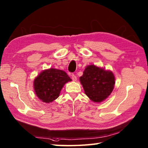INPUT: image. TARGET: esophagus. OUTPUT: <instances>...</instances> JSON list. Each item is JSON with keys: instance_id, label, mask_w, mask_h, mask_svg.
I'll use <instances>...</instances> for the list:
<instances>
[{"instance_id": "esophagus-1", "label": "esophagus", "mask_w": 148, "mask_h": 148, "mask_svg": "<svg viewBox=\"0 0 148 148\" xmlns=\"http://www.w3.org/2000/svg\"><path fill=\"white\" fill-rule=\"evenodd\" d=\"M72 80H73V81H76L77 80V77L75 76L74 74H72Z\"/></svg>"}]
</instances>
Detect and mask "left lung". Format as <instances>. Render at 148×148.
Returning <instances> with one entry per match:
<instances>
[{
	"label": "left lung",
	"mask_w": 148,
	"mask_h": 148,
	"mask_svg": "<svg viewBox=\"0 0 148 148\" xmlns=\"http://www.w3.org/2000/svg\"><path fill=\"white\" fill-rule=\"evenodd\" d=\"M79 80L85 93L95 102L104 101L111 94L115 85L113 72L93 64L86 66Z\"/></svg>",
	"instance_id": "8db88e82"
}]
</instances>
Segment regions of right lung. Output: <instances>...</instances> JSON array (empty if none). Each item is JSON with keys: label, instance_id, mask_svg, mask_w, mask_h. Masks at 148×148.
<instances>
[{"label": "right lung", "instance_id": "obj_1", "mask_svg": "<svg viewBox=\"0 0 148 148\" xmlns=\"http://www.w3.org/2000/svg\"><path fill=\"white\" fill-rule=\"evenodd\" d=\"M71 80L61 70H44L34 80V92L42 102L49 103L58 98L64 84Z\"/></svg>", "mask_w": 148, "mask_h": 148}]
</instances>
